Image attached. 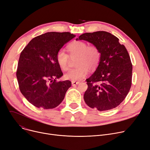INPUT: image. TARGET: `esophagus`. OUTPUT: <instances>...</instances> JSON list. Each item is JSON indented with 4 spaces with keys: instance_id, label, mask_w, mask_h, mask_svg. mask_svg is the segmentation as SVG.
<instances>
[{
    "instance_id": "34e87169",
    "label": "esophagus",
    "mask_w": 150,
    "mask_h": 150,
    "mask_svg": "<svg viewBox=\"0 0 150 150\" xmlns=\"http://www.w3.org/2000/svg\"><path fill=\"white\" fill-rule=\"evenodd\" d=\"M79 83H80L79 81H72V84L73 86H76V85L78 84Z\"/></svg>"
}]
</instances>
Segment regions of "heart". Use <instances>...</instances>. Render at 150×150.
<instances>
[{
	"instance_id": "heart-1",
	"label": "heart",
	"mask_w": 150,
	"mask_h": 150,
	"mask_svg": "<svg viewBox=\"0 0 150 150\" xmlns=\"http://www.w3.org/2000/svg\"><path fill=\"white\" fill-rule=\"evenodd\" d=\"M69 55L63 50H59L56 54V61L62 70L69 67L70 56L71 58L77 57L74 69L69 70L64 74L65 78L72 81L83 80L89 72V69L95 70L100 64L101 53L97 46L90 45L82 41H75L67 46Z\"/></svg>"
}]
</instances>
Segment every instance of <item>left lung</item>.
<instances>
[{"label":"left lung","instance_id":"obj_1","mask_svg":"<svg viewBox=\"0 0 150 150\" xmlns=\"http://www.w3.org/2000/svg\"><path fill=\"white\" fill-rule=\"evenodd\" d=\"M79 39L97 46L101 53L98 67L86 80L85 103L100 111L116 108L128 95L132 83V65L127 49L119 38L104 31L84 33Z\"/></svg>","mask_w":150,"mask_h":150}]
</instances>
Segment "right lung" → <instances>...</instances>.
<instances>
[{
  "mask_svg": "<svg viewBox=\"0 0 150 150\" xmlns=\"http://www.w3.org/2000/svg\"><path fill=\"white\" fill-rule=\"evenodd\" d=\"M74 37L69 32L46 33L31 39L21 53L16 70L19 88L33 106L52 109L64 100L72 83L57 81L63 74L56 54Z\"/></svg>",
  "mask_w": 150,
  "mask_h": 150,
  "instance_id": "obj_1",
  "label": "right lung"
}]
</instances>
